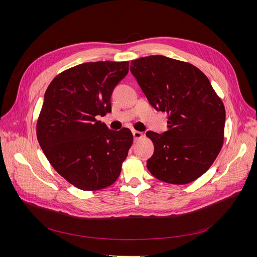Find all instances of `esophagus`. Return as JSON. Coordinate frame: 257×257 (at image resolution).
Segmentation results:
<instances>
[{
    "mask_svg": "<svg viewBox=\"0 0 257 257\" xmlns=\"http://www.w3.org/2000/svg\"><path fill=\"white\" fill-rule=\"evenodd\" d=\"M132 134H133L134 141H137V139H141L143 137L142 132H138V131H133V132H132Z\"/></svg>",
    "mask_w": 257,
    "mask_h": 257,
    "instance_id": "34e87169",
    "label": "esophagus"
}]
</instances>
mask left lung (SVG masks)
<instances>
[{
    "label": "left lung",
    "instance_id": "8db88e82",
    "mask_svg": "<svg viewBox=\"0 0 257 257\" xmlns=\"http://www.w3.org/2000/svg\"><path fill=\"white\" fill-rule=\"evenodd\" d=\"M131 72L151 106L168 113L167 131H148L154 153L149 172L161 181L186 184L207 172L224 137L225 108L207 76L190 63L164 56L131 62Z\"/></svg>",
    "mask_w": 257,
    "mask_h": 257
}]
</instances>
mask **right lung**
<instances>
[{
    "label": "right lung",
    "instance_id": "obj_1",
    "mask_svg": "<svg viewBox=\"0 0 257 257\" xmlns=\"http://www.w3.org/2000/svg\"><path fill=\"white\" fill-rule=\"evenodd\" d=\"M127 72V61L88 62L58 75L45 92L37 141L52 167L80 190L104 189L121 173L133 135L96 119L111 111V93Z\"/></svg>",
    "mask_w": 257,
    "mask_h": 257
}]
</instances>
